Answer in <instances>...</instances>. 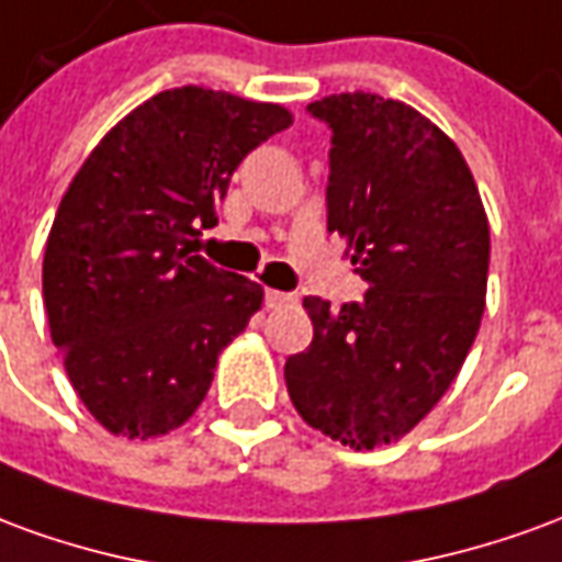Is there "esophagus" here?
<instances>
[{
  "mask_svg": "<svg viewBox=\"0 0 562 562\" xmlns=\"http://www.w3.org/2000/svg\"><path fill=\"white\" fill-rule=\"evenodd\" d=\"M265 304L270 306V310H280V306H294L297 304V297L289 292H277V289H268L265 292Z\"/></svg>",
  "mask_w": 562,
  "mask_h": 562,
  "instance_id": "esophagus-1",
  "label": "esophagus"
}]
</instances>
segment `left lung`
<instances>
[{"label": "left lung", "instance_id": "left-lung-1", "mask_svg": "<svg viewBox=\"0 0 562 562\" xmlns=\"http://www.w3.org/2000/svg\"><path fill=\"white\" fill-rule=\"evenodd\" d=\"M330 126L328 232L367 280L334 310L304 297L313 342L285 361L294 409L342 446L397 442L467 361L487 294L491 228L454 140L376 92L306 108Z\"/></svg>", "mask_w": 562, "mask_h": 562}]
</instances>
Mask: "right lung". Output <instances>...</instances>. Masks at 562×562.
<instances>
[{"instance_id": "1", "label": "right lung", "mask_w": 562, "mask_h": 562, "mask_svg": "<svg viewBox=\"0 0 562 562\" xmlns=\"http://www.w3.org/2000/svg\"><path fill=\"white\" fill-rule=\"evenodd\" d=\"M292 126L282 104L204 87L153 95L80 165L44 249V310L80 403L153 439L207 397L222 349L265 301L195 256L249 149Z\"/></svg>"}]
</instances>
